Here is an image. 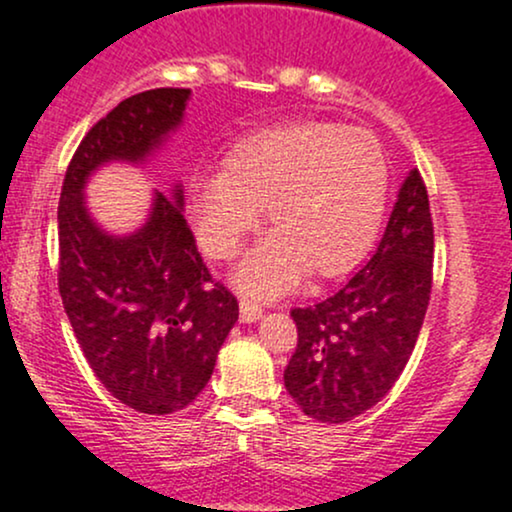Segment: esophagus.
Segmentation results:
<instances>
[{
    "label": "esophagus",
    "instance_id": "1",
    "mask_svg": "<svg viewBox=\"0 0 512 512\" xmlns=\"http://www.w3.org/2000/svg\"><path fill=\"white\" fill-rule=\"evenodd\" d=\"M262 317V305L252 303V301H240V320L243 322H257Z\"/></svg>",
    "mask_w": 512,
    "mask_h": 512
}]
</instances>
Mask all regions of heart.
Returning a JSON list of instances; mask_svg holds the SVG:
<instances>
[{"label": "heart", "mask_w": 512, "mask_h": 512, "mask_svg": "<svg viewBox=\"0 0 512 512\" xmlns=\"http://www.w3.org/2000/svg\"><path fill=\"white\" fill-rule=\"evenodd\" d=\"M387 204V161L361 127L301 122L262 129L223 156L221 170L199 173L187 214L199 248L216 260L243 250L267 207L274 231L233 272L257 298L284 296L305 269L337 276L366 255Z\"/></svg>", "instance_id": "b5f03b06"}]
</instances>
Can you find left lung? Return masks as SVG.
Returning <instances> with one entry per match:
<instances>
[{
  "label": "left lung",
  "mask_w": 512,
  "mask_h": 512,
  "mask_svg": "<svg viewBox=\"0 0 512 512\" xmlns=\"http://www.w3.org/2000/svg\"><path fill=\"white\" fill-rule=\"evenodd\" d=\"M431 281L433 221L414 168L366 267L334 296L291 310L298 346L284 385L305 416L344 424L392 390L419 339Z\"/></svg>",
  "instance_id": "8db88e82"
}]
</instances>
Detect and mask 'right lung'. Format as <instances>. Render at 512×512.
<instances>
[{
	"instance_id": "obj_1",
	"label": "right lung",
	"mask_w": 512,
	"mask_h": 512,
	"mask_svg": "<svg viewBox=\"0 0 512 512\" xmlns=\"http://www.w3.org/2000/svg\"><path fill=\"white\" fill-rule=\"evenodd\" d=\"M190 96V88H151L98 120L69 163L57 211L60 296L76 342L110 395L142 414L195 402L236 325L238 301L197 252L180 182L168 195L154 190L132 233L93 219L86 185L110 163H149L180 129Z\"/></svg>"
}]
</instances>
